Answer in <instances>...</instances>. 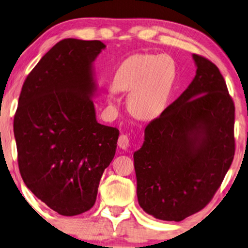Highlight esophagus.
Instances as JSON below:
<instances>
[{"mask_svg":"<svg viewBox=\"0 0 248 248\" xmlns=\"http://www.w3.org/2000/svg\"><path fill=\"white\" fill-rule=\"evenodd\" d=\"M118 145L119 147L122 148V150H127L129 147V138H128L127 135H121L118 140Z\"/></svg>","mask_w":248,"mask_h":248,"instance_id":"obj_1","label":"esophagus"}]
</instances>
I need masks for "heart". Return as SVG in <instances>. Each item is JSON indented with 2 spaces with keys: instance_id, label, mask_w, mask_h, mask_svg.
Masks as SVG:
<instances>
[{
  "instance_id": "obj_1",
  "label": "heart",
  "mask_w": 248,
  "mask_h": 248,
  "mask_svg": "<svg viewBox=\"0 0 248 248\" xmlns=\"http://www.w3.org/2000/svg\"><path fill=\"white\" fill-rule=\"evenodd\" d=\"M176 78V63L170 55L138 53L119 64L112 79L115 92L128 94L131 114L140 120H153L167 108ZM114 102V97H110Z\"/></svg>"
}]
</instances>
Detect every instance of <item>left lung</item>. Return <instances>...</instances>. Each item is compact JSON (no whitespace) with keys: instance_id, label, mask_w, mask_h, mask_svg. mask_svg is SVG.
<instances>
[{"instance_id":"1","label":"left lung","mask_w":248,"mask_h":248,"mask_svg":"<svg viewBox=\"0 0 248 248\" xmlns=\"http://www.w3.org/2000/svg\"><path fill=\"white\" fill-rule=\"evenodd\" d=\"M196 76L145 128L134 153L137 199L150 216L181 221L205 207L235 155V105L219 69L193 54Z\"/></svg>"}]
</instances>
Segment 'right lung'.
Here are the masks:
<instances>
[{
    "instance_id": "right-lung-1",
    "label": "right lung",
    "mask_w": 248,
    "mask_h": 248,
    "mask_svg": "<svg viewBox=\"0 0 248 248\" xmlns=\"http://www.w3.org/2000/svg\"><path fill=\"white\" fill-rule=\"evenodd\" d=\"M101 41L65 38L26 78L13 133L22 180L61 216L95 204L104 170L113 160L119 130L96 120L94 61Z\"/></svg>"
}]
</instances>
